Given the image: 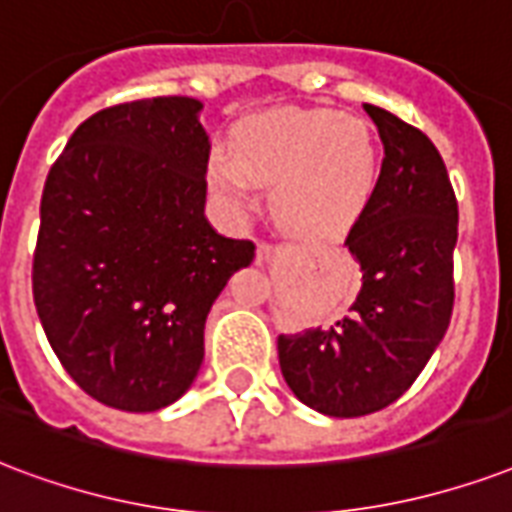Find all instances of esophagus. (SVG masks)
I'll return each instance as SVG.
<instances>
[{
    "mask_svg": "<svg viewBox=\"0 0 512 512\" xmlns=\"http://www.w3.org/2000/svg\"><path fill=\"white\" fill-rule=\"evenodd\" d=\"M273 252H276V249H273L271 244H260V247H257V260H271Z\"/></svg>",
    "mask_w": 512,
    "mask_h": 512,
    "instance_id": "obj_1",
    "label": "esophagus"
}]
</instances>
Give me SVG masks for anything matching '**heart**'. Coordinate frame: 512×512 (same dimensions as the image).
<instances>
[{
    "label": "heart",
    "instance_id": "heart-1",
    "mask_svg": "<svg viewBox=\"0 0 512 512\" xmlns=\"http://www.w3.org/2000/svg\"><path fill=\"white\" fill-rule=\"evenodd\" d=\"M206 182L225 212L255 209L257 185H273L271 212L290 236L341 239L376 201L381 155L370 128L333 109H271L239 120L214 147Z\"/></svg>",
    "mask_w": 512,
    "mask_h": 512
}]
</instances>
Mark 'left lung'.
Listing matches in <instances>:
<instances>
[{
  "label": "left lung",
  "mask_w": 512,
  "mask_h": 512,
  "mask_svg": "<svg viewBox=\"0 0 512 512\" xmlns=\"http://www.w3.org/2000/svg\"><path fill=\"white\" fill-rule=\"evenodd\" d=\"M384 142L376 201L346 236L362 271L349 317L279 335V365L308 408L354 419L392 405L438 349L454 308L456 195L419 128L365 104Z\"/></svg>",
  "instance_id": "8db88e82"
}]
</instances>
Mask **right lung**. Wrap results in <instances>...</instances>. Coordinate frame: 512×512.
Segmentation results:
<instances>
[{
  "label": "right lung",
  "instance_id": "1",
  "mask_svg": "<svg viewBox=\"0 0 512 512\" xmlns=\"http://www.w3.org/2000/svg\"><path fill=\"white\" fill-rule=\"evenodd\" d=\"M190 96L115 104L77 128L48 174L34 306L74 384L128 413L185 395L209 308L252 241L209 225V136Z\"/></svg>",
  "mask_w": 512,
  "mask_h": 512
}]
</instances>
